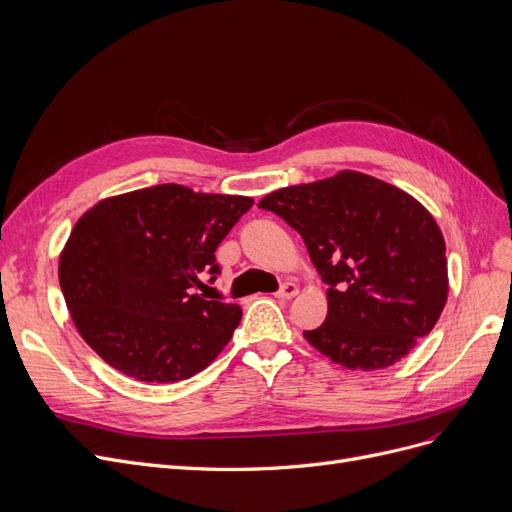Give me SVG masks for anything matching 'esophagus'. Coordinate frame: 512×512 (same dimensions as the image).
I'll use <instances>...</instances> for the list:
<instances>
[{
	"instance_id": "esophagus-1",
	"label": "esophagus",
	"mask_w": 512,
	"mask_h": 512,
	"mask_svg": "<svg viewBox=\"0 0 512 512\" xmlns=\"http://www.w3.org/2000/svg\"><path fill=\"white\" fill-rule=\"evenodd\" d=\"M275 296H277L279 300H291L294 296H298V285L287 281V283H283V285L279 287V291H277Z\"/></svg>"
}]
</instances>
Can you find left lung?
I'll return each mask as SVG.
<instances>
[{
  "mask_svg": "<svg viewBox=\"0 0 512 512\" xmlns=\"http://www.w3.org/2000/svg\"><path fill=\"white\" fill-rule=\"evenodd\" d=\"M300 233L329 285L308 344L348 369L392 367L440 319L448 298L446 243L433 216L402 189L342 170L260 200Z\"/></svg>",
  "mask_w": 512,
  "mask_h": 512,
  "instance_id": "left-lung-1",
  "label": "left lung"
}]
</instances>
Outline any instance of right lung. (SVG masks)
Segmentation results:
<instances>
[{
    "mask_svg": "<svg viewBox=\"0 0 512 512\" xmlns=\"http://www.w3.org/2000/svg\"><path fill=\"white\" fill-rule=\"evenodd\" d=\"M254 200L164 183L97 202L60 256L81 337L110 367L148 383L200 373L229 344L241 308L196 294L221 273L216 248Z\"/></svg>",
    "mask_w": 512,
    "mask_h": 512,
    "instance_id": "right-lung-1",
    "label": "right lung"
}]
</instances>
